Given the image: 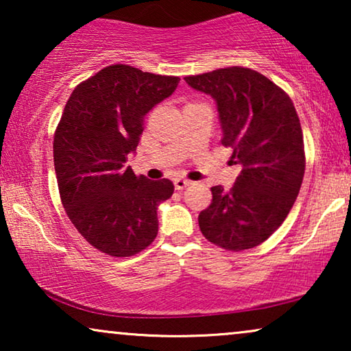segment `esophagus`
Masks as SVG:
<instances>
[{"instance_id":"34e87169","label":"esophagus","mask_w":351,"mask_h":351,"mask_svg":"<svg viewBox=\"0 0 351 351\" xmlns=\"http://www.w3.org/2000/svg\"><path fill=\"white\" fill-rule=\"evenodd\" d=\"M191 184L190 180H186V179H184V177H177V179H174V186H176V190H184L185 186H189Z\"/></svg>"}]
</instances>
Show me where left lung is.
<instances>
[{
    "label": "left lung",
    "mask_w": 351,
    "mask_h": 351,
    "mask_svg": "<svg viewBox=\"0 0 351 351\" xmlns=\"http://www.w3.org/2000/svg\"><path fill=\"white\" fill-rule=\"evenodd\" d=\"M191 88L217 102L222 145L241 165L237 182L201 210L204 238L227 251L256 247L280 228L299 195L305 174L300 119L289 95L267 76L246 66H227L185 76Z\"/></svg>",
    "instance_id": "1"
}]
</instances>
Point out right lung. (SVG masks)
I'll return each instance as SVG.
<instances>
[{
	"label": "right lung",
	"instance_id": "add662e5",
	"mask_svg": "<svg viewBox=\"0 0 351 351\" xmlns=\"http://www.w3.org/2000/svg\"><path fill=\"white\" fill-rule=\"evenodd\" d=\"M179 76L131 65H108L71 93L54 132L60 201L90 246L131 257L158 234V204L171 198V180H150L126 166L138 145L143 118L174 93Z\"/></svg>",
	"mask_w": 351,
	"mask_h": 351
}]
</instances>
